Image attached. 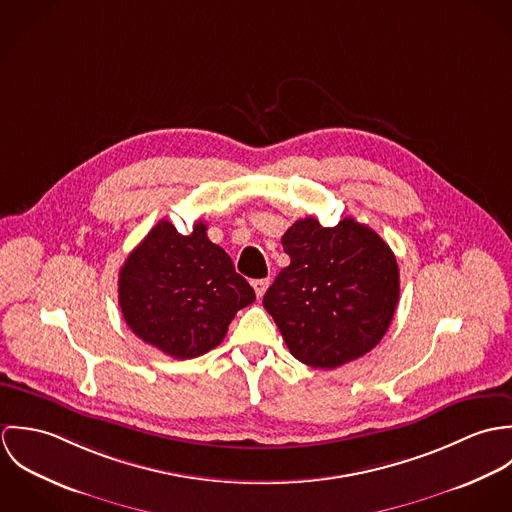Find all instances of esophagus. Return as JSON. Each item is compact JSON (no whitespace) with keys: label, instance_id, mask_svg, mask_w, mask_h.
I'll list each match as a JSON object with an SVG mask.
<instances>
[{"label":"esophagus","instance_id":"34e87169","mask_svg":"<svg viewBox=\"0 0 512 512\" xmlns=\"http://www.w3.org/2000/svg\"><path fill=\"white\" fill-rule=\"evenodd\" d=\"M268 286H270V278H262V280H254L252 282V288H254V292H256L258 297H262L266 293Z\"/></svg>","mask_w":512,"mask_h":512}]
</instances>
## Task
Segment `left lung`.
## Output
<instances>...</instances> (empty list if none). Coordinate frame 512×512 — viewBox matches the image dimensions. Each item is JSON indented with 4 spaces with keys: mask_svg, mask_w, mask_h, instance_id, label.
<instances>
[{
    "mask_svg": "<svg viewBox=\"0 0 512 512\" xmlns=\"http://www.w3.org/2000/svg\"><path fill=\"white\" fill-rule=\"evenodd\" d=\"M282 244L292 262L262 303L293 357L313 368H337L372 351L400 297L390 246L351 217L337 226L295 220Z\"/></svg>",
    "mask_w": 512,
    "mask_h": 512,
    "instance_id": "8db88e82",
    "label": "left lung"
}]
</instances>
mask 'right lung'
Returning <instances> with one entry per match:
<instances>
[{
    "label": "right lung",
    "instance_id": "obj_1",
    "mask_svg": "<svg viewBox=\"0 0 512 512\" xmlns=\"http://www.w3.org/2000/svg\"><path fill=\"white\" fill-rule=\"evenodd\" d=\"M256 293L207 224L181 234L159 220L120 270L118 301L128 327L173 359H195L222 343L236 311Z\"/></svg>",
    "mask_w": 512,
    "mask_h": 512
}]
</instances>
